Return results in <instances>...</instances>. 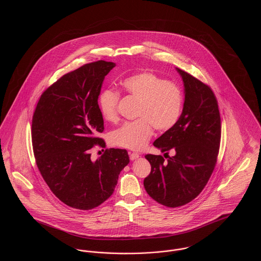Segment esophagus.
<instances>
[{"mask_svg": "<svg viewBox=\"0 0 261 261\" xmlns=\"http://www.w3.org/2000/svg\"><path fill=\"white\" fill-rule=\"evenodd\" d=\"M139 158H140V154L137 153V152L130 153V160H131V161H135V160H138Z\"/></svg>", "mask_w": 261, "mask_h": 261, "instance_id": "obj_1", "label": "esophagus"}]
</instances>
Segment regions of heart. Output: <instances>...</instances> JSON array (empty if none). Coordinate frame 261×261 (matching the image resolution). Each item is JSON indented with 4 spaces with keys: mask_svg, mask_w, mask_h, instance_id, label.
<instances>
[{
    "mask_svg": "<svg viewBox=\"0 0 261 261\" xmlns=\"http://www.w3.org/2000/svg\"><path fill=\"white\" fill-rule=\"evenodd\" d=\"M120 85L127 94L139 99L136 115L140 118L125 122L112 133L115 146L142 149L152 135L153 127L166 131L178 121L183 107V94L176 84L152 72L143 71L127 77ZM118 99L119 94L110 89L99 94V112L109 122L117 119Z\"/></svg>",
    "mask_w": 261,
    "mask_h": 261,
    "instance_id": "b5f03b06",
    "label": "heart"
}]
</instances>
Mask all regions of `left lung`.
<instances>
[{
	"label": "left lung",
	"mask_w": 261,
	"mask_h": 261,
	"mask_svg": "<svg viewBox=\"0 0 261 261\" xmlns=\"http://www.w3.org/2000/svg\"><path fill=\"white\" fill-rule=\"evenodd\" d=\"M184 84L183 111L172 128L153 146L175 150L165 162L162 155L147 154L151 165L144 180L149 197L167 207H178L197 198L207 184L218 155L221 121L211 88L176 67ZM167 153V152H166Z\"/></svg>",
	"instance_id": "obj_1"
}]
</instances>
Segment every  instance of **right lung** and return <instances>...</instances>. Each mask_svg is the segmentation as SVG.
Segmentation results:
<instances>
[{"label":"right lung","mask_w":261,"mask_h":261,"mask_svg":"<svg viewBox=\"0 0 261 261\" xmlns=\"http://www.w3.org/2000/svg\"><path fill=\"white\" fill-rule=\"evenodd\" d=\"M113 62H91L63 75L38 101L32 119V145L38 168L58 199L89 211L109 199L120 171L129 163L126 149H107L97 161L90 149L103 140L98 98Z\"/></svg>","instance_id":"add662e5"}]
</instances>
